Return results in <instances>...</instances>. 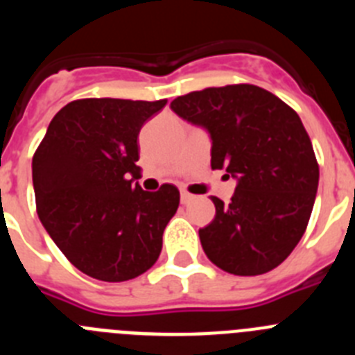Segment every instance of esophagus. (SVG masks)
Listing matches in <instances>:
<instances>
[{"label": "esophagus", "mask_w": 355, "mask_h": 355, "mask_svg": "<svg viewBox=\"0 0 355 355\" xmlns=\"http://www.w3.org/2000/svg\"><path fill=\"white\" fill-rule=\"evenodd\" d=\"M193 197H196V196H192V193L188 192V190L181 188V202H183V205H188V202H190V200H192Z\"/></svg>", "instance_id": "34e87169"}]
</instances>
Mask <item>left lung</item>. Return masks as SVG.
Returning a JSON list of instances; mask_svg holds the SVG:
<instances>
[{
  "instance_id": "obj_1",
  "label": "left lung",
  "mask_w": 355,
  "mask_h": 355,
  "mask_svg": "<svg viewBox=\"0 0 355 355\" xmlns=\"http://www.w3.org/2000/svg\"><path fill=\"white\" fill-rule=\"evenodd\" d=\"M171 108L209 131L211 168L238 180L229 205L211 197L215 218L199 229L208 259L234 275L274 270L302 238L318 188V162L297 112L249 83L184 94Z\"/></svg>"
}]
</instances>
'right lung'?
Listing matches in <instances>:
<instances>
[{"instance_id":"right-lung-1","label":"right lung","mask_w":355,"mask_h":355,"mask_svg":"<svg viewBox=\"0 0 355 355\" xmlns=\"http://www.w3.org/2000/svg\"><path fill=\"white\" fill-rule=\"evenodd\" d=\"M167 99L87 97L65 105L33 155L39 218L78 270L106 283L139 277L162 252L180 190L146 192L139 174V133Z\"/></svg>"}]
</instances>
